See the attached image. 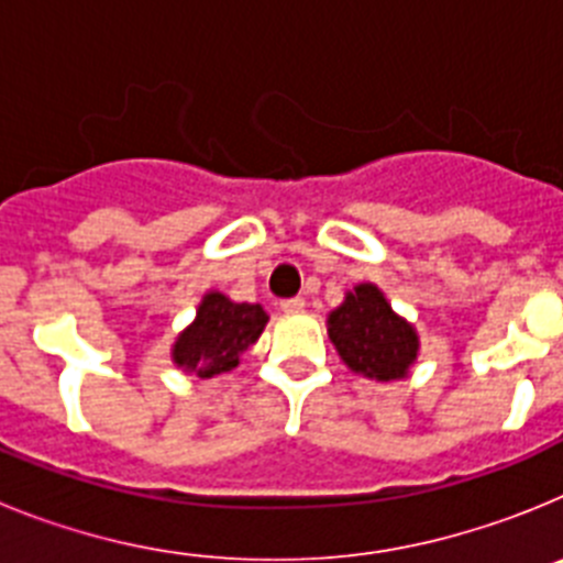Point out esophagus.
<instances>
[{
	"instance_id": "34e87169",
	"label": "esophagus",
	"mask_w": 563,
	"mask_h": 563,
	"mask_svg": "<svg viewBox=\"0 0 563 563\" xmlns=\"http://www.w3.org/2000/svg\"><path fill=\"white\" fill-rule=\"evenodd\" d=\"M307 310V301L305 298H287V301H282V312H287V316H298V312Z\"/></svg>"
}]
</instances>
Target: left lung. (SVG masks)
I'll use <instances>...</instances> for the list:
<instances>
[{"label":"left lung","instance_id":"8db88e82","mask_svg":"<svg viewBox=\"0 0 563 563\" xmlns=\"http://www.w3.org/2000/svg\"><path fill=\"white\" fill-rule=\"evenodd\" d=\"M327 335L355 375L377 383L409 377L420 355L415 324L395 312L386 292L372 282L346 290L341 305L327 316Z\"/></svg>","mask_w":563,"mask_h":563}]
</instances>
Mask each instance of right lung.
Returning <instances> with one entry per match:
<instances>
[{
    "label": "right lung",
    "instance_id": "obj_1",
    "mask_svg": "<svg viewBox=\"0 0 563 563\" xmlns=\"http://www.w3.org/2000/svg\"><path fill=\"white\" fill-rule=\"evenodd\" d=\"M267 321L271 316L262 305H245L220 290H208L191 324L174 338V366L200 380L228 375L265 332Z\"/></svg>",
    "mask_w": 563,
    "mask_h": 563
}]
</instances>
